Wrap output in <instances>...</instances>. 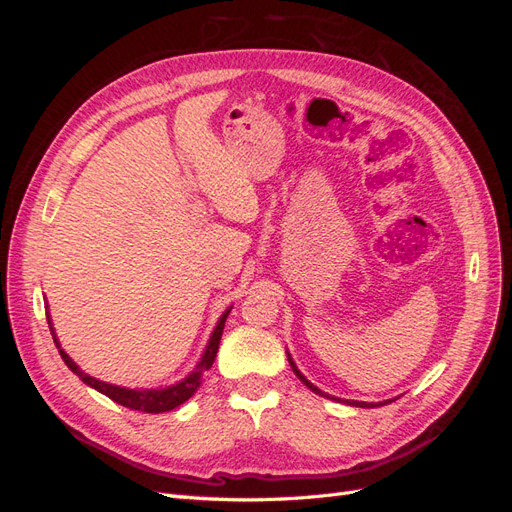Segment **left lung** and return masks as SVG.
I'll return each mask as SVG.
<instances>
[{
  "label": "left lung",
  "instance_id": "left-lung-1",
  "mask_svg": "<svg viewBox=\"0 0 512 512\" xmlns=\"http://www.w3.org/2000/svg\"><path fill=\"white\" fill-rule=\"evenodd\" d=\"M288 354V363H290V367H292V371H294V374H297V378L307 386V389L309 391H314L316 395H320V397H329V399H335V401H344V404H348V406H356V408H378V406H384V404H391V401L393 399H384V401H378V404H367V401H354V399H339V397H333V395H327V393H324V391H320L318 389V386H314L312 382H309L303 374H301V371H299V367H297V363H294L292 361V356H290V352H286ZM397 399V397H395Z\"/></svg>",
  "mask_w": 512,
  "mask_h": 512
}]
</instances>
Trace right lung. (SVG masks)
I'll use <instances>...</instances> for the list:
<instances>
[{
  "label": "right lung",
  "instance_id": "1",
  "mask_svg": "<svg viewBox=\"0 0 512 512\" xmlns=\"http://www.w3.org/2000/svg\"><path fill=\"white\" fill-rule=\"evenodd\" d=\"M230 309H232V305L220 316L218 324H215L213 333L209 335V342H207L203 354H200V361L196 363V367L190 371V374L185 376L183 380L175 382V384L160 386V389H128V386H117V384L104 382V380H98L94 376L85 374V371L70 359L68 352L61 348L59 339L55 335V329H53V320H51V314H49V303H46V322H49L53 342H55V346L61 354V359H64V363L70 367L72 374L79 376L87 386H91V389H96L98 393L106 395L108 399L117 401L119 406H126L130 410H138V412L160 414V412H170V410H175L177 406L185 404V401H188L198 391V386L203 384V374L213 365L215 354H218L222 331H224V322L230 314Z\"/></svg>",
  "mask_w": 512,
  "mask_h": 512
}]
</instances>
